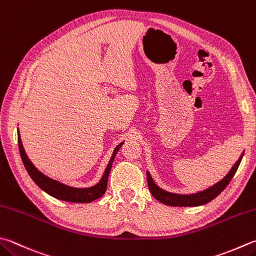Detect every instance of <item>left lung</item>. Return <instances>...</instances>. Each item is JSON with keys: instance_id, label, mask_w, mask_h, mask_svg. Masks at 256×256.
Listing matches in <instances>:
<instances>
[{"instance_id": "1", "label": "left lung", "mask_w": 256, "mask_h": 256, "mask_svg": "<svg viewBox=\"0 0 256 256\" xmlns=\"http://www.w3.org/2000/svg\"><path fill=\"white\" fill-rule=\"evenodd\" d=\"M244 155V152L242 155L240 156L238 160L235 162V165L232 167V170L228 172V175H226L223 180H220L218 184H215L214 186H212L207 190L196 192V194H190V195H180V194H172V192L162 190V188H159L155 182H154L152 178L150 176V174L147 172V182H148V188L152 196L155 198L160 202V203L168 205V206H200L210 203V200H213L215 197H218L222 192H223L226 186L230 184V182L232 180L233 176L235 175L236 170L240 164V160H242Z\"/></svg>"}]
</instances>
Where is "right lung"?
<instances>
[{
  "label": "right lung",
  "mask_w": 256,
  "mask_h": 256,
  "mask_svg": "<svg viewBox=\"0 0 256 256\" xmlns=\"http://www.w3.org/2000/svg\"><path fill=\"white\" fill-rule=\"evenodd\" d=\"M18 150H20V155L22 158V162L24 164V167H26V170H28V175H30L33 182H34L36 184L41 188V190L48 192L49 195L53 196L54 198L66 200V202H71V203H90V202L99 198V197H101L104 194L106 190H107L108 176L110 174V170H112L114 156L118 152L120 147L122 146V142L116 147L112 154V157L110 159L107 168H106L104 176L97 185H94L92 187H88V188H74V187L66 186L64 184H61V182H56L54 180H51V178L43 175L41 172H38L34 167V165L30 162V159L28 158L26 152H24L23 144L20 138V134H18Z\"/></svg>",
  "instance_id": "right-lung-1"
}]
</instances>
